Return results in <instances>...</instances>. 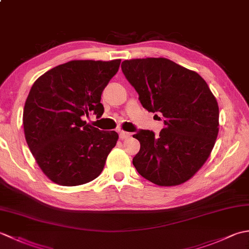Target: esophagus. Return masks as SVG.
Wrapping results in <instances>:
<instances>
[{"mask_svg": "<svg viewBox=\"0 0 249 249\" xmlns=\"http://www.w3.org/2000/svg\"><path fill=\"white\" fill-rule=\"evenodd\" d=\"M128 137H130V134L127 133V131H120V139L121 140L127 139Z\"/></svg>", "mask_w": 249, "mask_h": 249, "instance_id": "1", "label": "esophagus"}]
</instances>
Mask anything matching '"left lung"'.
<instances>
[{
  "instance_id": "obj_1",
  "label": "left lung",
  "mask_w": 249,
  "mask_h": 249,
  "mask_svg": "<svg viewBox=\"0 0 249 249\" xmlns=\"http://www.w3.org/2000/svg\"><path fill=\"white\" fill-rule=\"evenodd\" d=\"M122 71L141 105L163 116L160 136L139 130L140 151L133 163L140 176L160 186L192 178L212 152L219 129V109L199 73L165 57L125 60Z\"/></svg>"
}]
</instances>
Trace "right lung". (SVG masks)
<instances>
[{
	"instance_id": "right-lung-1",
	"label": "right lung",
	"mask_w": 249,
	"mask_h": 249,
	"mask_svg": "<svg viewBox=\"0 0 249 249\" xmlns=\"http://www.w3.org/2000/svg\"><path fill=\"white\" fill-rule=\"evenodd\" d=\"M121 60H75L45 72L34 82L23 110L26 143L46 177L62 186L96 178L119 135L83 121L104 113L102 93Z\"/></svg>"
}]
</instances>
